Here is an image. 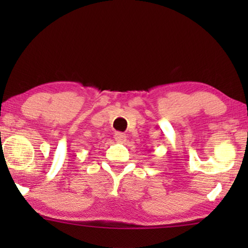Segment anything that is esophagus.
I'll list each match as a JSON object with an SVG mask.
<instances>
[{
	"label": "esophagus",
	"instance_id": "1",
	"mask_svg": "<svg viewBox=\"0 0 248 248\" xmlns=\"http://www.w3.org/2000/svg\"><path fill=\"white\" fill-rule=\"evenodd\" d=\"M114 138H115V140H116V142H118V143H124V142L126 141V135L123 133H120V132L115 133Z\"/></svg>",
	"mask_w": 248,
	"mask_h": 248
}]
</instances>
